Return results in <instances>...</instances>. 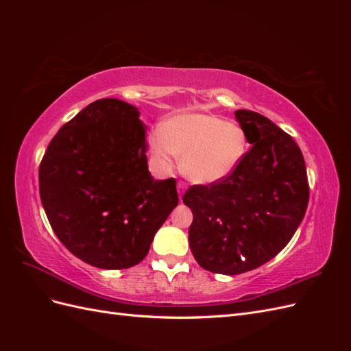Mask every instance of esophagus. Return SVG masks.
Masks as SVG:
<instances>
[{"label": "esophagus", "instance_id": "1", "mask_svg": "<svg viewBox=\"0 0 351 351\" xmlns=\"http://www.w3.org/2000/svg\"><path fill=\"white\" fill-rule=\"evenodd\" d=\"M186 189H187V184H186L184 182H178V184H177V192H178L180 199L183 197V195H184V192H186Z\"/></svg>", "mask_w": 351, "mask_h": 351}]
</instances>
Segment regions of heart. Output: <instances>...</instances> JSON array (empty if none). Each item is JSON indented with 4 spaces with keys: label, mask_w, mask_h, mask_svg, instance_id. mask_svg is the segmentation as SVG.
I'll return each instance as SVG.
<instances>
[{
    "label": "heart",
    "mask_w": 351,
    "mask_h": 351,
    "mask_svg": "<svg viewBox=\"0 0 351 351\" xmlns=\"http://www.w3.org/2000/svg\"><path fill=\"white\" fill-rule=\"evenodd\" d=\"M151 146L165 167H171L177 155L187 178L210 184L227 178L239 167L247 151V137L236 123L195 112L168 120L162 133L152 136Z\"/></svg>",
    "instance_id": "obj_1"
}]
</instances>
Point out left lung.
I'll use <instances>...</instances> for the list:
<instances>
[{
    "mask_svg": "<svg viewBox=\"0 0 351 351\" xmlns=\"http://www.w3.org/2000/svg\"><path fill=\"white\" fill-rule=\"evenodd\" d=\"M250 149L227 178L183 196L193 212L189 244L202 268L237 275L287 246L304 217L309 183L300 147L269 119L237 110Z\"/></svg>",
    "mask_w": 351,
    "mask_h": 351,
    "instance_id": "1",
    "label": "left lung"
}]
</instances>
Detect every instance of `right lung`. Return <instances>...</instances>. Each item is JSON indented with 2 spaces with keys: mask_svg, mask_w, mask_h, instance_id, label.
I'll list each match as a JSON object with an SVG mask.
<instances>
[{
  "mask_svg": "<svg viewBox=\"0 0 351 351\" xmlns=\"http://www.w3.org/2000/svg\"><path fill=\"white\" fill-rule=\"evenodd\" d=\"M145 151L137 108L105 98L62 125L42 158L39 195L49 224L92 267H134L178 205L176 178L154 180Z\"/></svg>",
  "mask_w": 351,
  "mask_h": 351,
  "instance_id": "right-lung-1",
  "label": "right lung"
}]
</instances>
